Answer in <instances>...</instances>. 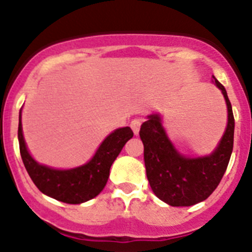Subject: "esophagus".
Wrapping results in <instances>:
<instances>
[{
  "instance_id": "obj_1",
  "label": "esophagus",
  "mask_w": 252,
  "mask_h": 252,
  "mask_svg": "<svg viewBox=\"0 0 252 252\" xmlns=\"http://www.w3.org/2000/svg\"><path fill=\"white\" fill-rule=\"evenodd\" d=\"M142 119L140 118H135V119H133V121L130 122V128L131 130L134 131V134H138L139 133V129H140V126H142Z\"/></svg>"
}]
</instances>
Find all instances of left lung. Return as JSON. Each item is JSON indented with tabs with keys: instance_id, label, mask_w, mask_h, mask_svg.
<instances>
[{
	"instance_id": "1",
	"label": "left lung",
	"mask_w": 252,
	"mask_h": 252,
	"mask_svg": "<svg viewBox=\"0 0 252 252\" xmlns=\"http://www.w3.org/2000/svg\"><path fill=\"white\" fill-rule=\"evenodd\" d=\"M227 104L228 121L225 134L211 156L186 158L177 153L165 135L158 115L142 124L140 139L144 146V164L152 191L163 202L180 207L205 201L216 189L225 174L233 148L232 106L225 87L215 79Z\"/></svg>"
}]
</instances>
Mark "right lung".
Masks as SVG:
<instances>
[{"label": "right lung", "instance_id": "add662e5", "mask_svg": "<svg viewBox=\"0 0 252 252\" xmlns=\"http://www.w3.org/2000/svg\"><path fill=\"white\" fill-rule=\"evenodd\" d=\"M20 153L27 173L36 187L47 196L70 203L79 205L98 196L105 187L109 178L113 162L121 153L126 143L133 137L129 126L119 128L104 139L89 163L70 171H58L38 164L32 159L26 149L22 135L21 114L19 119Z\"/></svg>", "mask_w": 252, "mask_h": 252}]
</instances>
